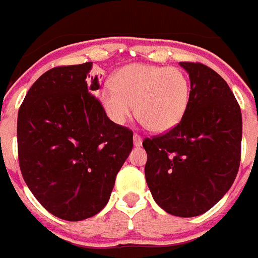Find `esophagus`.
Masks as SVG:
<instances>
[{
	"label": "esophagus",
	"instance_id": "esophagus-1",
	"mask_svg": "<svg viewBox=\"0 0 258 258\" xmlns=\"http://www.w3.org/2000/svg\"><path fill=\"white\" fill-rule=\"evenodd\" d=\"M142 142H143L142 137L138 136V134H134V137H133L134 147H141V146H142Z\"/></svg>",
	"mask_w": 258,
	"mask_h": 258
}]
</instances>
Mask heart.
<instances>
[{
	"instance_id": "b5f03b06",
	"label": "heart",
	"mask_w": 258,
	"mask_h": 258,
	"mask_svg": "<svg viewBox=\"0 0 258 258\" xmlns=\"http://www.w3.org/2000/svg\"><path fill=\"white\" fill-rule=\"evenodd\" d=\"M190 95L188 77L178 68L133 63L116 71L111 88L103 89L98 98L115 124H124L134 106L143 127L163 134L181 122Z\"/></svg>"
}]
</instances>
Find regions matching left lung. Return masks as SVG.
I'll return each instance as SVG.
<instances>
[{"mask_svg": "<svg viewBox=\"0 0 258 258\" xmlns=\"http://www.w3.org/2000/svg\"><path fill=\"white\" fill-rule=\"evenodd\" d=\"M179 66L190 77L187 111L172 131L143 141L145 175L160 208L195 217L217 204L238 174L241 112L217 72L200 63Z\"/></svg>", "mask_w": 258, "mask_h": 258, "instance_id": "left-lung-1", "label": "left lung"}]
</instances>
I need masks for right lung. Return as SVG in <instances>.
I'll use <instances>...</instances> for the list:
<instances>
[{"instance_id":"add662e5","label":"right lung","mask_w":258,"mask_h":258,"mask_svg":"<svg viewBox=\"0 0 258 258\" xmlns=\"http://www.w3.org/2000/svg\"><path fill=\"white\" fill-rule=\"evenodd\" d=\"M93 61L51 68L27 93L18 113L23 178L46 211L66 221L93 217L108 203L133 133L107 117L92 95Z\"/></svg>"}]
</instances>
